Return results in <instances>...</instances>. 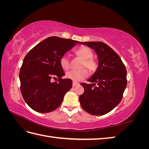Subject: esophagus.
Here are the masks:
<instances>
[{
    "label": "esophagus",
    "instance_id": "1",
    "mask_svg": "<svg viewBox=\"0 0 149 149\" xmlns=\"http://www.w3.org/2000/svg\"><path fill=\"white\" fill-rule=\"evenodd\" d=\"M79 84L78 83H77V82H75V81H73V87H74V86H77V85H79Z\"/></svg>",
    "mask_w": 149,
    "mask_h": 149
}]
</instances>
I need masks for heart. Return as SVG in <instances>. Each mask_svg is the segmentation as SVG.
<instances>
[{
  "mask_svg": "<svg viewBox=\"0 0 149 149\" xmlns=\"http://www.w3.org/2000/svg\"><path fill=\"white\" fill-rule=\"evenodd\" d=\"M76 55L81 58L83 60L82 63V68L86 67L91 72L94 71L96 69L97 64L96 61L93 59V52L91 49L87 47H82L78 48L76 52ZM60 65L62 68L65 70H68L70 68V61L69 59L66 56H63L60 60ZM88 71L86 69H82L80 70H72L67 72L66 76L67 78L73 80V81H79L84 78L88 77Z\"/></svg>",
  "mask_w": 149,
  "mask_h": 149,
  "instance_id": "b5f03b06",
  "label": "heart"
}]
</instances>
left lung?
Masks as SVG:
<instances>
[{"label": "left lung", "mask_w": 149, "mask_h": 149, "mask_svg": "<svg viewBox=\"0 0 149 149\" xmlns=\"http://www.w3.org/2000/svg\"><path fill=\"white\" fill-rule=\"evenodd\" d=\"M81 43L95 51L98 67L88 79L91 83H81L84 92L79 97L80 104L90 114L104 115L118 106L123 98L127 86V71L119 56L106 43Z\"/></svg>", "instance_id": "obj_1"}]
</instances>
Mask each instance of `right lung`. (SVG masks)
Instances as JSON below:
<instances>
[{"mask_svg":"<svg viewBox=\"0 0 149 149\" xmlns=\"http://www.w3.org/2000/svg\"><path fill=\"white\" fill-rule=\"evenodd\" d=\"M78 41L50 37L37 44L26 54L21 66L20 91L26 103L40 113L56 109L65 94L72 88V80L65 76L60 58ZM57 79L52 82V78Z\"/></svg>","mask_w":149,"mask_h":149,"instance_id":"add662e5","label":"right lung"}]
</instances>
